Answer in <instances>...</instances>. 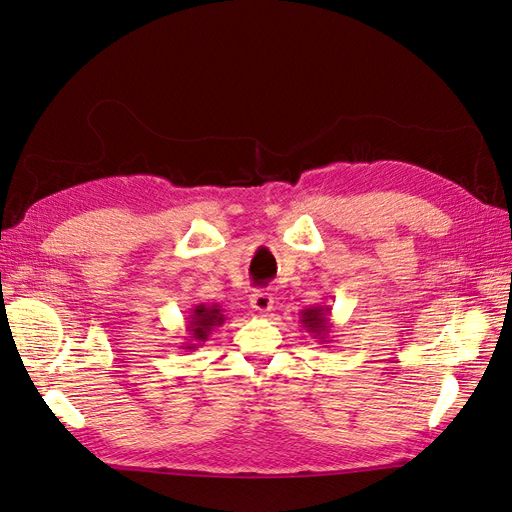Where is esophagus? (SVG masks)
Listing matches in <instances>:
<instances>
[{"instance_id":"34e87169","label":"esophagus","mask_w":512,"mask_h":512,"mask_svg":"<svg viewBox=\"0 0 512 512\" xmlns=\"http://www.w3.org/2000/svg\"><path fill=\"white\" fill-rule=\"evenodd\" d=\"M250 305H252L254 312H258V314L271 312V309H273V297H271V292H267V290H254V292L250 294Z\"/></svg>"}]
</instances>
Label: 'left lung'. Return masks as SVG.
Segmentation results:
<instances>
[{
	"mask_svg": "<svg viewBox=\"0 0 512 512\" xmlns=\"http://www.w3.org/2000/svg\"><path fill=\"white\" fill-rule=\"evenodd\" d=\"M331 309L329 305H314V307H305L301 312V324L303 329L314 335L318 342H327V337L331 333V320H329Z\"/></svg>",
	"mask_w": 512,
	"mask_h": 512,
	"instance_id": "left-lung-1",
	"label": "left lung"
}]
</instances>
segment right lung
Here are the masks:
<instances>
[{"instance_id": "1", "label": "right lung", "mask_w": 512, "mask_h": 512, "mask_svg": "<svg viewBox=\"0 0 512 512\" xmlns=\"http://www.w3.org/2000/svg\"><path fill=\"white\" fill-rule=\"evenodd\" d=\"M226 316L222 314V309L218 303L213 305H205L200 303L196 305L192 312H190V318H188V344H183L181 348L183 350H196L200 344L207 342V337L211 335V331L215 327H220V324H224Z\"/></svg>"}]
</instances>
